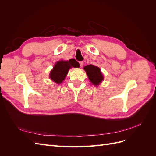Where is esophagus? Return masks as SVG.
Returning a JSON list of instances; mask_svg holds the SVG:
<instances>
[{
  "label": "esophagus",
  "instance_id": "esophagus-1",
  "mask_svg": "<svg viewBox=\"0 0 156 156\" xmlns=\"http://www.w3.org/2000/svg\"><path fill=\"white\" fill-rule=\"evenodd\" d=\"M79 64H80V66H81V67L82 68V67L83 66V64H84L83 61H81V62H79Z\"/></svg>",
  "mask_w": 156,
  "mask_h": 156
}]
</instances>
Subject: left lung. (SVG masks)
<instances>
[{
    "label": "left lung",
    "mask_w": 156,
    "mask_h": 156,
    "mask_svg": "<svg viewBox=\"0 0 156 156\" xmlns=\"http://www.w3.org/2000/svg\"><path fill=\"white\" fill-rule=\"evenodd\" d=\"M84 69L86 71L88 77L94 85H98L103 79V75L98 67L92 64L85 66Z\"/></svg>",
    "instance_id": "left-lung-1"
}]
</instances>
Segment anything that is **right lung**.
I'll return each mask as SVG.
<instances>
[{
	"mask_svg": "<svg viewBox=\"0 0 156 156\" xmlns=\"http://www.w3.org/2000/svg\"><path fill=\"white\" fill-rule=\"evenodd\" d=\"M80 65L75 59H69V61H58L51 70L49 77L51 80L57 84L62 83L66 76L69 68L72 67L79 68Z\"/></svg>",
	"mask_w": 156,
	"mask_h": 156,
	"instance_id": "right-lung-1",
	"label": "right lung"
}]
</instances>
